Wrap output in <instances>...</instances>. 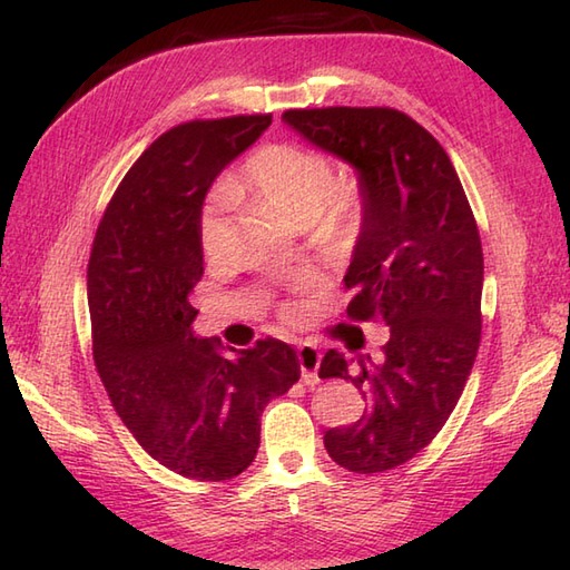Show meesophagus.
<instances>
[{
	"mask_svg": "<svg viewBox=\"0 0 570 570\" xmlns=\"http://www.w3.org/2000/svg\"><path fill=\"white\" fill-rule=\"evenodd\" d=\"M296 357H298L301 374H304V382L306 384H318V367H321L318 347L311 345V343H298Z\"/></svg>",
	"mask_w": 570,
	"mask_h": 570,
	"instance_id": "esophagus-1",
	"label": "esophagus"
}]
</instances>
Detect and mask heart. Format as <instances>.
<instances>
[{
	"mask_svg": "<svg viewBox=\"0 0 570 570\" xmlns=\"http://www.w3.org/2000/svg\"><path fill=\"white\" fill-rule=\"evenodd\" d=\"M229 186L237 196L269 203L328 249L345 245L355 235L365 210V193L355 174L335 178L328 154L292 141L264 144L252 151ZM233 205V196L220 190L200 208L198 237L208 259H217L227 249Z\"/></svg>",
	"mask_w": 570,
	"mask_h": 570,
	"instance_id": "obj_1",
	"label": "heart"
}]
</instances>
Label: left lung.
<instances>
[{
  "label": "left lung",
  "instance_id": "8db88e82",
  "mask_svg": "<svg viewBox=\"0 0 570 570\" xmlns=\"http://www.w3.org/2000/svg\"><path fill=\"white\" fill-rule=\"evenodd\" d=\"M284 122L360 174L365 210L345 274L350 321L390 325L382 360L328 350L318 377H343L367 409L328 429L325 451L350 472H384L423 451L455 409L482 331V245L445 149L392 107L286 110Z\"/></svg>",
  "mask_w": 570,
  "mask_h": 570
}]
</instances>
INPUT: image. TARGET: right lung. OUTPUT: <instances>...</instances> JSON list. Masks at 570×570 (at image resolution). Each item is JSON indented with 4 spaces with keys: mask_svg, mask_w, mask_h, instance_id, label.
Returning <instances> with one entry per match:
<instances>
[{
    "mask_svg": "<svg viewBox=\"0 0 570 570\" xmlns=\"http://www.w3.org/2000/svg\"><path fill=\"white\" fill-rule=\"evenodd\" d=\"M269 125L272 115H237L168 129L117 186L92 242L95 367L144 451L190 480L247 470L264 406L301 377L296 353L276 337L225 355L190 333L205 193Z\"/></svg>",
    "mask_w": 570,
    "mask_h": 570,
    "instance_id": "obj_1",
    "label": "right lung"
}]
</instances>
